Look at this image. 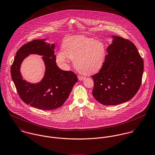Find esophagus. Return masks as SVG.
I'll list each match as a JSON object with an SVG mask.
<instances>
[{
  "label": "esophagus",
  "instance_id": "obj_1",
  "mask_svg": "<svg viewBox=\"0 0 155 155\" xmlns=\"http://www.w3.org/2000/svg\"><path fill=\"white\" fill-rule=\"evenodd\" d=\"M86 78L85 77H83V76H81V75H78V79L80 80V81H82L83 80H84Z\"/></svg>",
  "mask_w": 155,
  "mask_h": 155
}]
</instances>
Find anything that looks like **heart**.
Segmentation results:
<instances>
[{"label": "heart", "mask_w": 155, "mask_h": 155, "mask_svg": "<svg viewBox=\"0 0 155 155\" xmlns=\"http://www.w3.org/2000/svg\"><path fill=\"white\" fill-rule=\"evenodd\" d=\"M62 49L56 53L57 62L65 65L69 58L74 61L77 69L84 74H94L101 69L106 54L102 42L83 35L65 39Z\"/></svg>", "instance_id": "1"}]
</instances>
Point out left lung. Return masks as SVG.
Masks as SVG:
<instances>
[{
    "label": "left lung",
    "instance_id": "left-lung-1",
    "mask_svg": "<svg viewBox=\"0 0 155 155\" xmlns=\"http://www.w3.org/2000/svg\"><path fill=\"white\" fill-rule=\"evenodd\" d=\"M103 66L91 76L93 96L104 105L128 102L137 93L141 84L143 61L136 46L128 40L112 35Z\"/></svg>",
    "mask_w": 155,
    "mask_h": 155
}]
</instances>
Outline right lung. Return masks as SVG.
<instances>
[{
	"instance_id": "1",
	"label": "right lung",
	"mask_w": 155,
	"mask_h": 155,
	"mask_svg": "<svg viewBox=\"0 0 155 155\" xmlns=\"http://www.w3.org/2000/svg\"><path fill=\"white\" fill-rule=\"evenodd\" d=\"M46 40H34L23 45L16 53L11 74L18 93L24 103L41 110H53L65 103L78 79L73 72L63 71L57 66L55 45H51ZM31 54L42 55L45 66L44 77L37 84L23 80L20 72L23 61Z\"/></svg>"
}]
</instances>
